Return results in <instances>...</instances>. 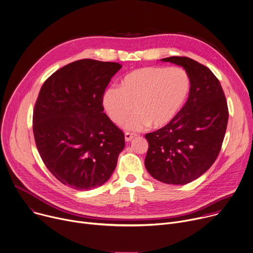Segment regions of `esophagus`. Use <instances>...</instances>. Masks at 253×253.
<instances>
[{"mask_svg": "<svg viewBox=\"0 0 253 253\" xmlns=\"http://www.w3.org/2000/svg\"><path fill=\"white\" fill-rule=\"evenodd\" d=\"M135 135H136L135 133H132V132H128V131H126V132L125 133V139H126V142H128V141H130V140H131Z\"/></svg>", "mask_w": 253, "mask_h": 253, "instance_id": "34e87169", "label": "esophagus"}]
</instances>
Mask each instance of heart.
Here are the masks:
<instances>
[{
  "label": "heart",
  "mask_w": 253,
  "mask_h": 253,
  "mask_svg": "<svg viewBox=\"0 0 253 253\" xmlns=\"http://www.w3.org/2000/svg\"><path fill=\"white\" fill-rule=\"evenodd\" d=\"M187 74L180 68L144 67L126 74L119 85L107 87L103 93V106L115 124L126 121L128 130H142L153 125H168L183 106L189 91Z\"/></svg>",
  "instance_id": "b5f03b06"
}]
</instances>
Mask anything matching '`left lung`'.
<instances>
[{
	"label": "left lung",
	"mask_w": 253,
	"mask_h": 253,
	"mask_svg": "<svg viewBox=\"0 0 253 253\" xmlns=\"http://www.w3.org/2000/svg\"><path fill=\"white\" fill-rule=\"evenodd\" d=\"M182 67L190 82L185 105L164 127L145 134L144 165L154 178L186 184L215 162L224 138L228 109L221 84L206 66L186 57L162 59Z\"/></svg>",
	"instance_id": "1"
}]
</instances>
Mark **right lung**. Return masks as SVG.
<instances>
[{
  "mask_svg": "<svg viewBox=\"0 0 253 253\" xmlns=\"http://www.w3.org/2000/svg\"><path fill=\"white\" fill-rule=\"evenodd\" d=\"M118 63L80 60L42 84L33 115L40 156L62 183L78 190L103 185L125 148V134L104 113L103 93Z\"/></svg>",
  "mask_w": 253,
  "mask_h": 253,
  "instance_id": "obj_1",
  "label": "right lung"
}]
</instances>
